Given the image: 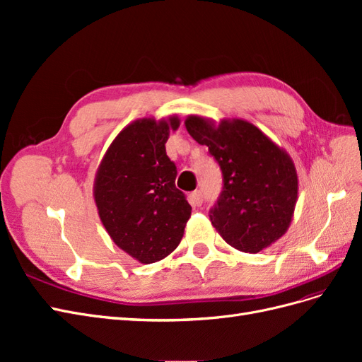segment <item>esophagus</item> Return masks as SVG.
Masks as SVG:
<instances>
[{
    "mask_svg": "<svg viewBox=\"0 0 362 362\" xmlns=\"http://www.w3.org/2000/svg\"><path fill=\"white\" fill-rule=\"evenodd\" d=\"M190 204L193 206H199L202 204V192L201 190H194L190 193Z\"/></svg>",
    "mask_w": 362,
    "mask_h": 362,
    "instance_id": "1",
    "label": "esophagus"
}]
</instances>
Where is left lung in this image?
<instances>
[{"instance_id": "8db88e82", "label": "left lung", "mask_w": 362, "mask_h": 362, "mask_svg": "<svg viewBox=\"0 0 362 362\" xmlns=\"http://www.w3.org/2000/svg\"><path fill=\"white\" fill-rule=\"evenodd\" d=\"M208 146L223 173V190L211 223L237 250L257 254L279 240L298 202V172L291 157L259 128L243 119L214 120L190 115L184 122Z\"/></svg>"}]
</instances>
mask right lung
Returning a JSON list of instances; mask_svg holds the SVG:
<instances>
[{"label":"right lung","mask_w":362,"mask_h":362,"mask_svg":"<svg viewBox=\"0 0 362 362\" xmlns=\"http://www.w3.org/2000/svg\"><path fill=\"white\" fill-rule=\"evenodd\" d=\"M180 117L137 119L108 146L93 182V198L113 243L141 264L178 247L192 206L175 187L177 168L166 154Z\"/></svg>","instance_id":"right-lung-1"}]
</instances>
